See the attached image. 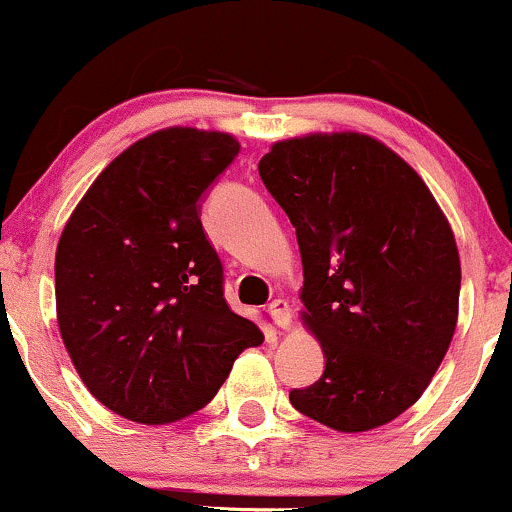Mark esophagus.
<instances>
[{"label":"esophagus","instance_id":"esophagus-1","mask_svg":"<svg viewBox=\"0 0 512 512\" xmlns=\"http://www.w3.org/2000/svg\"><path fill=\"white\" fill-rule=\"evenodd\" d=\"M269 313L274 317V325L281 327V330H289L291 325V308L284 298H276V301L269 303Z\"/></svg>","mask_w":512,"mask_h":512}]
</instances>
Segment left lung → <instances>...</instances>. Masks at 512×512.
Segmentation results:
<instances>
[{
    "label": "left lung",
    "instance_id": "left-lung-1",
    "mask_svg": "<svg viewBox=\"0 0 512 512\" xmlns=\"http://www.w3.org/2000/svg\"><path fill=\"white\" fill-rule=\"evenodd\" d=\"M260 178L296 228L301 320L325 373L291 404L339 433L390 424L443 363L460 308V252L436 197L361 132L274 142Z\"/></svg>",
    "mask_w": 512,
    "mask_h": 512
}]
</instances>
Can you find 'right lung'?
<instances>
[{
	"label": "right lung",
	"instance_id": "add662e5",
	"mask_svg": "<svg viewBox=\"0 0 512 512\" xmlns=\"http://www.w3.org/2000/svg\"><path fill=\"white\" fill-rule=\"evenodd\" d=\"M233 134L166 127L127 146L64 223L55 255L62 342L115 414L166 426L214 399L264 334L223 298L199 197L238 156Z\"/></svg>",
	"mask_w": 512,
	"mask_h": 512
}]
</instances>
